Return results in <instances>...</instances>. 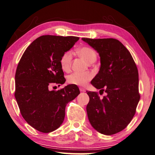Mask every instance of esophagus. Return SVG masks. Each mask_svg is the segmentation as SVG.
Segmentation results:
<instances>
[{"instance_id":"1","label":"esophagus","mask_w":155,"mask_h":155,"mask_svg":"<svg viewBox=\"0 0 155 155\" xmlns=\"http://www.w3.org/2000/svg\"><path fill=\"white\" fill-rule=\"evenodd\" d=\"M79 90H80V91L81 92H85L86 91V90L84 88H83V87H80L79 88Z\"/></svg>"}]
</instances>
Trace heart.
I'll return each instance as SVG.
<instances>
[{
    "mask_svg": "<svg viewBox=\"0 0 155 155\" xmlns=\"http://www.w3.org/2000/svg\"><path fill=\"white\" fill-rule=\"evenodd\" d=\"M78 52L82 58L89 63L95 61L96 59L97 55L96 51L90 46H82L78 50ZM72 51L70 50L65 51L62 55L60 59V64L64 71L68 72L70 70L72 64ZM92 78V74L90 72H74L68 77V82L70 84H73V85L83 86L85 85Z\"/></svg>",
    "mask_w": 155,
    "mask_h": 155,
    "instance_id": "1",
    "label": "heart"
}]
</instances>
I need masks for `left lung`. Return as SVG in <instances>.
<instances>
[{
  "mask_svg": "<svg viewBox=\"0 0 155 155\" xmlns=\"http://www.w3.org/2000/svg\"><path fill=\"white\" fill-rule=\"evenodd\" d=\"M82 40L100 56L101 67L91 84L100 89L87 91L90 98L87 112L91 125L98 132L112 135L124 130L132 120L140 98L138 72L129 51L116 39Z\"/></svg>",
  "mask_w": 155,
  "mask_h": 155,
  "instance_id": "1",
  "label": "left lung"
}]
</instances>
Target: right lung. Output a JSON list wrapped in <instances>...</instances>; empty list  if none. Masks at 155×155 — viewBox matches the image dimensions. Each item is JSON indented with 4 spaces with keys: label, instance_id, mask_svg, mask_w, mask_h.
<instances>
[{
    "label": "right lung",
    "instance_id": "add662e5",
    "mask_svg": "<svg viewBox=\"0 0 155 155\" xmlns=\"http://www.w3.org/2000/svg\"><path fill=\"white\" fill-rule=\"evenodd\" d=\"M79 39L74 36H41L28 46L18 64L15 99L23 118L41 133H48L59 127L67 104L80 93L73 84L58 91L49 90L51 85L66 81L60 59Z\"/></svg>",
    "mask_w": 155,
    "mask_h": 155
}]
</instances>
